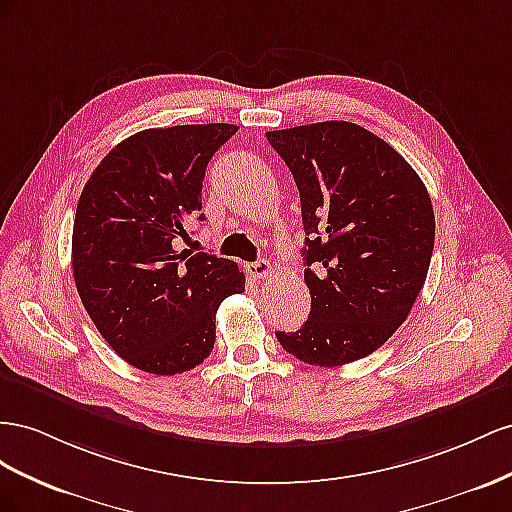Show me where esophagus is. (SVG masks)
Returning <instances> with one entry per match:
<instances>
[{"mask_svg":"<svg viewBox=\"0 0 512 512\" xmlns=\"http://www.w3.org/2000/svg\"><path fill=\"white\" fill-rule=\"evenodd\" d=\"M274 268L268 259H259L255 261V264L248 266V274L253 276V279H268V276H272Z\"/></svg>","mask_w":512,"mask_h":512,"instance_id":"1","label":"esophagus"}]
</instances>
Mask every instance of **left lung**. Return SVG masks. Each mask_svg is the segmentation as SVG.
<instances>
[{
    "instance_id": "obj_1",
    "label": "left lung",
    "mask_w": 512,
    "mask_h": 512,
    "mask_svg": "<svg viewBox=\"0 0 512 512\" xmlns=\"http://www.w3.org/2000/svg\"><path fill=\"white\" fill-rule=\"evenodd\" d=\"M300 191L311 313L276 332L306 364L341 367L382 347L425 285L435 216L425 184L390 145L352 122L266 133Z\"/></svg>"
}]
</instances>
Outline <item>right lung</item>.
Returning a JSON list of instances; mask_svg holds the SVG:
<instances>
[{
    "instance_id": "obj_1",
    "label": "right lung",
    "mask_w": 512,
    "mask_h": 512,
    "mask_svg": "<svg viewBox=\"0 0 512 512\" xmlns=\"http://www.w3.org/2000/svg\"><path fill=\"white\" fill-rule=\"evenodd\" d=\"M236 130H141L115 145L83 186L72 227L75 285L113 352L145 373L175 375L206 360L218 304L244 291L236 261L178 251L186 223L206 218L210 158Z\"/></svg>"
}]
</instances>
